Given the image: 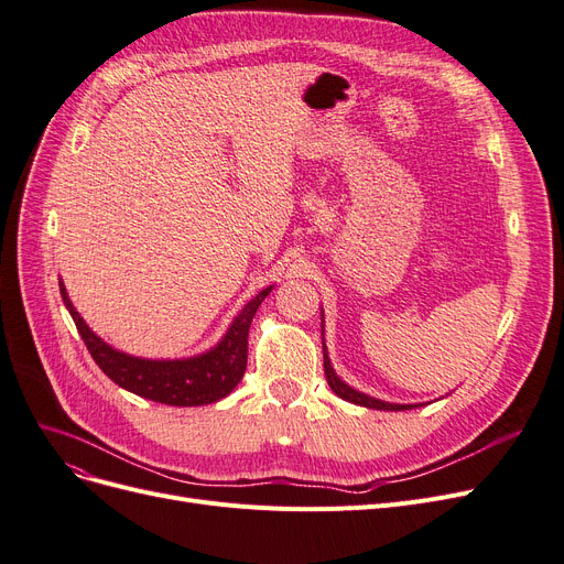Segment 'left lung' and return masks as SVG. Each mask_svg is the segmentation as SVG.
Masks as SVG:
<instances>
[{"label": "left lung", "mask_w": 564, "mask_h": 564, "mask_svg": "<svg viewBox=\"0 0 564 564\" xmlns=\"http://www.w3.org/2000/svg\"><path fill=\"white\" fill-rule=\"evenodd\" d=\"M323 350H325V346H323ZM323 355H325V376H327V382H329V387H332V391H334L336 397L346 399V401H350V403H357V405H364V408H373V410H410V408H414V405H397V403H384V401L371 399V397H366V394H359L357 389H352V387H348L346 382H340V380H338V376L334 373L332 364H329L327 350H325Z\"/></svg>", "instance_id": "left-lung-1"}]
</instances>
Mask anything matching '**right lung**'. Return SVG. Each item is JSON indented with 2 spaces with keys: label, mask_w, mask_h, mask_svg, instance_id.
<instances>
[{
  "label": "right lung",
  "mask_w": 564,
  "mask_h": 564,
  "mask_svg": "<svg viewBox=\"0 0 564 564\" xmlns=\"http://www.w3.org/2000/svg\"><path fill=\"white\" fill-rule=\"evenodd\" d=\"M62 300L76 323L91 359L99 364V369L119 387H124L133 394L150 399L165 405H207L218 399L228 397L243 378L249 359V327L258 306L272 292V288L262 290L243 311L235 317L232 327L218 346L200 357L175 359V361H152L140 359L124 352L112 350L108 343L96 336L78 311L73 308L66 288L59 281Z\"/></svg>",
  "instance_id": "add662e5"
}]
</instances>
